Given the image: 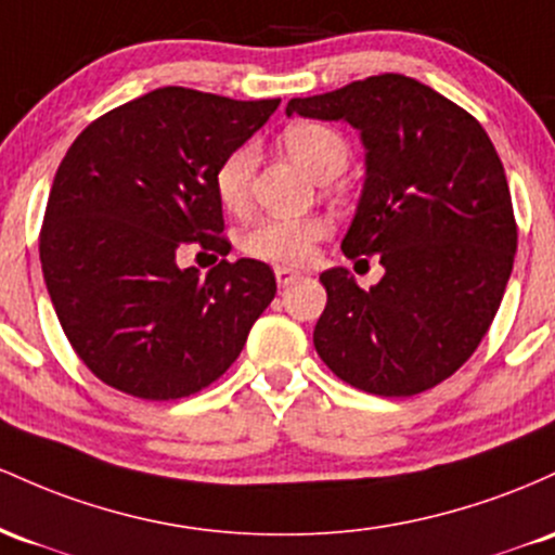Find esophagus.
Listing matches in <instances>:
<instances>
[{
    "mask_svg": "<svg viewBox=\"0 0 555 555\" xmlns=\"http://www.w3.org/2000/svg\"><path fill=\"white\" fill-rule=\"evenodd\" d=\"M275 278H278L280 288H288V285L298 283L304 275L298 270H291V267H275Z\"/></svg>",
    "mask_w": 555,
    "mask_h": 555,
    "instance_id": "obj_1",
    "label": "esophagus"
}]
</instances>
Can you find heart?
<instances>
[{
  "label": "heart",
  "mask_w": 555,
  "mask_h": 555,
  "mask_svg": "<svg viewBox=\"0 0 555 555\" xmlns=\"http://www.w3.org/2000/svg\"><path fill=\"white\" fill-rule=\"evenodd\" d=\"M285 146L317 180H330L348 165V143L338 130L322 122H294L283 133ZM257 170V149L244 143L220 162L215 172V191L220 204L230 211L246 209L251 198V178ZM327 220L320 215L307 217H264L244 233V251L254 259L272 264H304L327 235Z\"/></svg>",
  "instance_id": "1"
}]
</instances>
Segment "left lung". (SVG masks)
Masks as SVG:
<instances>
[{
  "mask_svg": "<svg viewBox=\"0 0 555 555\" xmlns=\"http://www.w3.org/2000/svg\"><path fill=\"white\" fill-rule=\"evenodd\" d=\"M285 112L361 133L366 180L340 248L379 254L385 267L370 291L344 267L322 272L317 353L364 393L435 388L477 351L512 278L516 220L493 141L469 112L398 73L291 99Z\"/></svg>",
  "mask_w": 555,
  "mask_h": 555,
  "instance_id": "1",
  "label": "left lung"
}]
</instances>
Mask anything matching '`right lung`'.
<instances>
[{"label": "right lung", "mask_w": 555, "mask_h": 555, "mask_svg": "<svg viewBox=\"0 0 555 555\" xmlns=\"http://www.w3.org/2000/svg\"><path fill=\"white\" fill-rule=\"evenodd\" d=\"M278 104L165 86L96 117L67 149L41 270L73 351L109 388L146 401L198 393L275 298L264 261L222 259L198 278L178 254L230 251L215 172Z\"/></svg>", "instance_id": "obj_1"}]
</instances>
